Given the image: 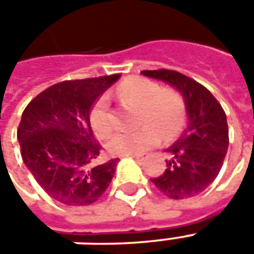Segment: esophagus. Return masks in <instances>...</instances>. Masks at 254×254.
<instances>
[{
  "mask_svg": "<svg viewBox=\"0 0 254 254\" xmlns=\"http://www.w3.org/2000/svg\"><path fill=\"white\" fill-rule=\"evenodd\" d=\"M130 158L137 160V162H141V160H144V155H130Z\"/></svg>",
  "mask_w": 254,
  "mask_h": 254,
  "instance_id": "34e87169",
  "label": "esophagus"
}]
</instances>
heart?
I'll return each mask as SVG.
<instances>
[{"label":"heart","instance_id":"heart-1","mask_svg":"<svg viewBox=\"0 0 254 254\" xmlns=\"http://www.w3.org/2000/svg\"><path fill=\"white\" fill-rule=\"evenodd\" d=\"M117 94L124 102L138 106L137 130L116 133L106 148L114 156L141 155L160 143L162 137L170 140L178 134L185 121V103L176 89L160 88L156 81L143 77H130L118 87ZM89 122L96 136L106 137L113 130L110 100L102 95L95 102Z\"/></svg>","mask_w":254,"mask_h":254}]
</instances>
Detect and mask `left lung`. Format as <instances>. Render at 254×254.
Wrapping results in <instances>:
<instances>
[{"instance_id":"obj_1","label":"left lung","mask_w":254,"mask_h":254,"mask_svg":"<svg viewBox=\"0 0 254 254\" xmlns=\"http://www.w3.org/2000/svg\"><path fill=\"white\" fill-rule=\"evenodd\" d=\"M147 77L170 84L182 95L188 125L166 149V170L151 181L170 198H189L205 190L218 177L229 148V127L222 106L204 85L176 70H143Z\"/></svg>"}]
</instances>
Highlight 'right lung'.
I'll return each mask as SVG.
<instances>
[{"label":"right lung","instance_id":"add662e5","mask_svg":"<svg viewBox=\"0 0 254 254\" xmlns=\"http://www.w3.org/2000/svg\"><path fill=\"white\" fill-rule=\"evenodd\" d=\"M120 74L54 84L31 100L21 116L17 138L21 158L36 182L66 205H89L103 196L118 159L95 163L100 144L89 113Z\"/></svg>","mask_w":254,"mask_h":254}]
</instances>
